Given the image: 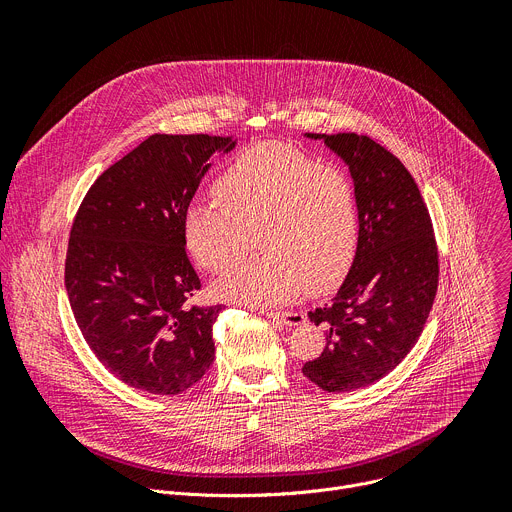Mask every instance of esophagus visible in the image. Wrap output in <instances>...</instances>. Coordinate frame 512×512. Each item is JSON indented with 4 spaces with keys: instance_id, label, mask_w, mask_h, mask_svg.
<instances>
[{
    "instance_id": "esophagus-1",
    "label": "esophagus",
    "mask_w": 512,
    "mask_h": 512,
    "mask_svg": "<svg viewBox=\"0 0 512 512\" xmlns=\"http://www.w3.org/2000/svg\"><path fill=\"white\" fill-rule=\"evenodd\" d=\"M263 316L283 322L285 326H300L306 322V316L302 312H279V310H261Z\"/></svg>"
}]
</instances>
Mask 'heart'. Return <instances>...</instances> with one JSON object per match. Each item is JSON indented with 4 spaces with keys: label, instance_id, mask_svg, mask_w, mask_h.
Here are the masks:
<instances>
[{
    "label": "heart",
    "instance_id": "obj_1",
    "mask_svg": "<svg viewBox=\"0 0 512 512\" xmlns=\"http://www.w3.org/2000/svg\"><path fill=\"white\" fill-rule=\"evenodd\" d=\"M214 196L218 203L190 200L184 208V241L196 263L227 271L255 231L265 251L218 281V296L283 304L306 287L330 291L348 275L360 241V204L342 168L283 143H257L227 164Z\"/></svg>",
    "mask_w": 512,
    "mask_h": 512
}]
</instances>
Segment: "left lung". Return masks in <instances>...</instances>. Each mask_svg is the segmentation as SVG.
<instances>
[{
  "mask_svg": "<svg viewBox=\"0 0 512 512\" xmlns=\"http://www.w3.org/2000/svg\"><path fill=\"white\" fill-rule=\"evenodd\" d=\"M324 139L352 176L360 204L356 259L332 304L308 312L326 348L302 373L328 393L373 385L409 354L431 312L440 259L421 192L381 143L356 133Z\"/></svg>",
  "mask_w": 512,
  "mask_h": 512,
  "instance_id": "1",
  "label": "left lung"
}]
</instances>
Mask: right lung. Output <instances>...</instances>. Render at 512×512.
<instances>
[{
  "label": "right lung",
  "instance_id": "right-lung-1",
  "mask_svg": "<svg viewBox=\"0 0 512 512\" xmlns=\"http://www.w3.org/2000/svg\"><path fill=\"white\" fill-rule=\"evenodd\" d=\"M235 141L154 133L107 168L72 221L64 285L75 320L103 367L125 385L178 395L214 360L223 310L190 306L200 279L186 255L182 216L214 152Z\"/></svg>",
  "mask_w": 512,
  "mask_h": 512
}]
</instances>
